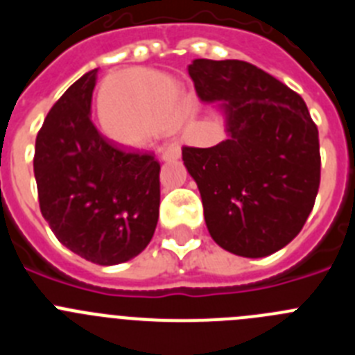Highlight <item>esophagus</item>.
I'll return each mask as SVG.
<instances>
[{
    "mask_svg": "<svg viewBox=\"0 0 355 355\" xmlns=\"http://www.w3.org/2000/svg\"><path fill=\"white\" fill-rule=\"evenodd\" d=\"M180 155H181V149L178 144H167V146H165V149L162 150V158L165 159V162H168V159L180 158Z\"/></svg>",
    "mask_w": 355,
    "mask_h": 355,
    "instance_id": "obj_1",
    "label": "esophagus"
}]
</instances>
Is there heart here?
<instances>
[{"label": "heart", "instance_id": "heart-1", "mask_svg": "<svg viewBox=\"0 0 355 355\" xmlns=\"http://www.w3.org/2000/svg\"><path fill=\"white\" fill-rule=\"evenodd\" d=\"M103 99L122 106L121 119L103 121L106 133L122 144H140L158 131L172 130L188 110L174 80L137 69L115 74L103 90Z\"/></svg>", "mask_w": 355, "mask_h": 355}]
</instances>
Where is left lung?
<instances>
[{
	"mask_svg": "<svg viewBox=\"0 0 355 355\" xmlns=\"http://www.w3.org/2000/svg\"><path fill=\"white\" fill-rule=\"evenodd\" d=\"M200 101H225L227 140L183 147L213 240L243 258L288 245L306 224L320 187L318 128L302 97L243 60L188 65Z\"/></svg>",
	"mask_w": 355,
	"mask_h": 355,
	"instance_id": "obj_1",
	"label": "left lung"
}]
</instances>
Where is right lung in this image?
<instances>
[{
	"mask_svg": "<svg viewBox=\"0 0 355 355\" xmlns=\"http://www.w3.org/2000/svg\"><path fill=\"white\" fill-rule=\"evenodd\" d=\"M97 69L65 90L37 133L33 172L40 213L69 250L97 265L139 256L159 213V163L126 150L90 119Z\"/></svg>",
	"mask_w": 355,
	"mask_h": 355,
	"instance_id": "obj_1",
	"label": "right lung"
}]
</instances>
